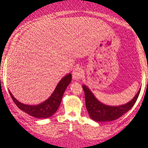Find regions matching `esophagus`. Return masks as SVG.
I'll use <instances>...</instances> for the list:
<instances>
[{
	"instance_id": "obj_1",
	"label": "esophagus",
	"mask_w": 148,
	"mask_h": 148,
	"mask_svg": "<svg viewBox=\"0 0 148 148\" xmlns=\"http://www.w3.org/2000/svg\"><path fill=\"white\" fill-rule=\"evenodd\" d=\"M83 74H84V72H83L82 69L81 68H76L72 72V77L73 79L76 80V81H79L82 78Z\"/></svg>"
}]
</instances>
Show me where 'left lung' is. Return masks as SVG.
<instances>
[{
  "mask_svg": "<svg viewBox=\"0 0 148 148\" xmlns=\"http://www.w3.org/2000/svg\"><path fill=\"white\" fill-rule=\"evenodd\" d=\"M85 101L90 117L96 122H110L118 119L130 111L138 99L140 89L131 101L119 106H108L99 101L86 85H83Z\"/></svg>",
  "mask_w": 148,
  "mask_h": 148,
  "instance_id": "left-lung-1",
  "label": "left lung"
}]
</instances>
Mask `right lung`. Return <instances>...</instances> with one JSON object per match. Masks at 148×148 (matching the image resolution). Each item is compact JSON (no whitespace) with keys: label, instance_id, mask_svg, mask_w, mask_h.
<instances>
[{"label":"right lung","instance_id":"right-lung-1","mask_svg":"<svg viewBox=\"0 0 148 148\" xmlns=\"http://www.w3.org/2000/svg\"><path fill=\"white\" fill-rule=\"evenodd\" d=\"M71 81H72V74L69 73L60 80L54 91L53 92L51 95L48 99L37 105H28L20 102L17 99H15L11 92L10 90L9 92L15 104L22 111L34 118L40 119L48 118L52 116L58 109V107L60 106L62 101V95Z\"/></svg>","mask_w":148,"mask_h":148}]
</instances>
